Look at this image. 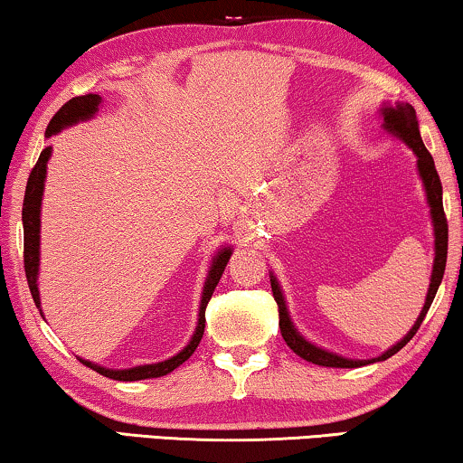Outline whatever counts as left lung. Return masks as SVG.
Instances as JSON below:
<instances>
[{
	"mask_svg": "<svg viewBox=\"0 0 463 463\" xmlns=\"http://www.w3.org/2000/svg\"><path fill=\"white\" fill-rule=\"evenodd\" d=\"M380 117H382L383 132L394 136V138H399L401 142H405V145L413 151L415 157H418V164L415 165H418L420 180H421V184H424L426 201L430 207V220H432V226H434V262H432V275H430V288L426 294L424 308H421L420 317L415 318L413 327L407 331L402 340L396 342L394 346H390L388 350H383L380 356H373V359H346V356L335 354V353H331V350L317 346V344L306 340V337L299 334L294 321H291L288 302H285V296H283L281 285H279V279L275 277V272L270 270V288H272V296H275L277 304H279V327H281L283 340L288 342V346L294 350L298 356H302V359L308 363L321 364V367L354 369V367H363V364H369V363L386 361L392 354L399 353V350L415 335V331L420 329V325H421V321H424L430 304H432L436 291H439L442 275H445L449 229H447L445 210H442V184H440L439 174H436L432 155L428 153V148L424 146V140H421V136H420V123H418V117H415V109L409 102H394V104L383 102L380 109Z\"/></svg>",
	"mask_w": 463,
	"mask_h": 463,
	"instance_id": "8db88e82",
	"label": "left lung"
}]
</instances>
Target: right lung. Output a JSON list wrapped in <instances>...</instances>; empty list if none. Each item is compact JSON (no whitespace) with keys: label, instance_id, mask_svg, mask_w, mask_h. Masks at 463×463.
Instances as JSON below:
<instances>
[{"label":"right lung","instance_id":"1","mask_svg":"<svg viewBox=\"0 0 463 463\" xmlns=\"http://www.w3.org/2000/svg\"><path fill=\"white\" fill-rule=\"evenodd\" d=\"M102 104V99L99 94H86V96H77V99L69 100L64 107L58 110V113L52 117L48 129H45V138L50 136L61 134L62 129H67L71 126L80 121H90L94 119L96 113H99ZM52 157V146H45L42 155H39L37 164L31 172L29 180H27V191H24V203H23V231H24V272H27V281H29V289L31 296H33V302L42 312V298H39V256H42V201H43V188H45V175H48V161ZM232 256V247L231 245H222L216 251V256L212 258L210 270H207L205 283H203V291H201V302H199V315H197V327H194L191 340L180 353H175L169 359L161 361V363H148V364H136V367H128V369H109L102 367L99 363H92L88 359H81L77 356L86 367L94 369L96 373H100L104 377H110V380H119V382H138V380H151V377H161L172 373L175 367H180L188 356H191L194 350H197L201 337H203V329H205V306L210 302V298L216 289V285L222 277V272L229 264V260ZM43 317V312H42Z\"/></svg>","mask_w":463,"mask_h":463}]
</instances>
